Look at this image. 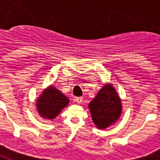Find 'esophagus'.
Instances as JSON below:
<instances>
[{
	"instance_id": "obj_1",
	"label": "esophagus",
	"mask_w": 160,
	"mask_h": 160,
	"mask_svg": "<svg viewBox=\"0 0 160 160\" xmlns=\"http://www.w3.org/2000/svg\"><path fill=\"white\" fill-rule=\"evenodd\" d=\"M74 101H76L78 104H80L82 102V97H75L74 98Z\"/></svg>"
}]
</instances>
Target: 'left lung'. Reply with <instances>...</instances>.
I'll list each match as a JSON object with an SVG mask.
<instances>
[{"label":"left lung","mask_w":160,"mask_h":160,"mask_svg":"<svg viewBox=\"0 0 160 160\" xmlns=\"http://www.w3.org/2000/svg\"><path fill=\"white\" fill-rule=\"evenodd\" d=\"M88 107L92 119L99 129L107 128L116 122L122 110L119 97L110 84L105 85L101 88Z\"/></svg>","instance_id":"left-lung-1"}]
</instances>
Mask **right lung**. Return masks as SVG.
<instances>
[{"mask_svg": "<svg viewBox=\"0 0 160 160\" xmlns=\"http://www.w3.org/2000/svg\"><path fill=\"white\" fill-rule=\"evenodd\" d=\"M68 103V99L59 90L51 86L38 98L37 107L41 116L53 119Z\"/></svg>", "mask_w": 160, "mask_h": 160, "instance_id": "add662e5", "label": "right lung"}]
</instances>
